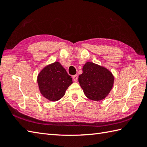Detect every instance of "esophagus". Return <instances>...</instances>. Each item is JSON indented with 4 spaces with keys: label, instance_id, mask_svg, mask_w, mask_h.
<instances>
[{
    "label": "esophagus",
    "instance_id": "esophagus-1",
    "mask_svg": "<svg viewBox=\"0 0 147 147\" xmlns=\"http://www.w3.org/2000/svg\"><path fill=\"white\" fill-rule=\"evenodd\" d=\"M78 75L77 74H75V75H74L73 76V80L74 81V82H76L77 81V80H78Z\"/></svg>",
    "mask_w": 147,
    "mask_h": 147
}]
</instances>
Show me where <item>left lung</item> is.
<instances>
[{"mask_svg": "<svg viewBox=\"0 0 147 147\" xmlns=\"http://www.w3.org/2000/svg\"><path fill=\"white\" fill-rule=\"evenodd\" d=\"M80 85L87 98L100 101L106 98L114 85V77L108 69L92 62L83 67V73L78 77Z\"/></svg>", "mask_w": 147, "mask_h": 147, "instance_id": "1", "label": "left lung"}]
</instances>
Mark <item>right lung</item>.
Here are the masks:
<instances>
[{"label":"right lung","instance_id":"add662e5","mask_svg":"<svg viewBox=\"0 0 147 147\" xmlns=\"http://www.w3.org/2000/svg\"><path fill=\"white\" fill-rule=\"evenodd\" d=\"M37 83L43 97L55 102L63 97L73 81L60 62L56 61L47 65L40 71Z\"/></svg>","mask_w":147,"mask_h":147}]
</instances>
